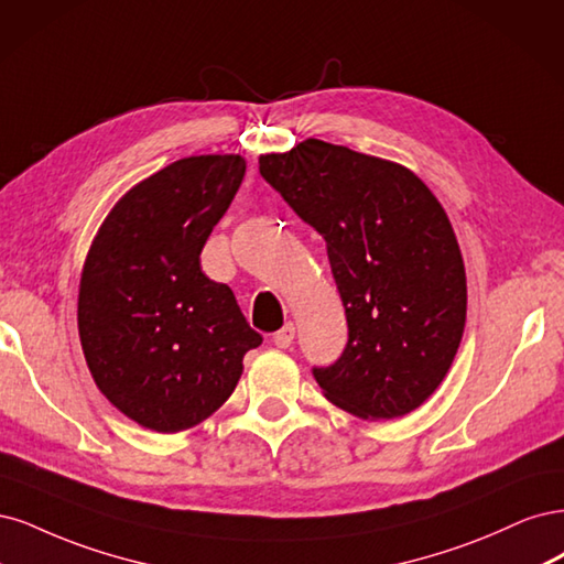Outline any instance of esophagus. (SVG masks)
<instances>
[{
	"instance_id": "esophagus-1",
	"label": "esophagus",
	"mask_w": 564,
	"mask_h": 564,
	"mask_svg": "<svg viewBox=\"0 0 564 564\" xmlns=\"http://www.w3.org/2000/svg\"><path fill=\"white\" fill-rule=\"evenodd\" d=\"M293 339H295V323H290V321L279 333H274V337H271V341H274L279 349H288L290 344H293Z\"/></svg>"
}]
</instances>
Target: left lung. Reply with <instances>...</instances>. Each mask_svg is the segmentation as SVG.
<instances>
[{"instance_id": "1", "label": "left lung", "mask_w": 564, "mask_h": 564, "mask_svg": "<svg viewBox=\"0 0 564 564\" xmlns=\"http://www.w3.org/2000/svg\"><path fill=\"white\" fill-rule=\"evenodd\" d=\"M260 175L328 246L349 341L314 368L323 395L395 420L441 387L466 323V271L438 198L410 169L316 138L262 154Z\"/></svg>"}]
</instances>
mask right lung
Masks as SVG:
<instances>
[{
	"label": "right lung",
	"instance_id": "1",
	"mask_svg": "<svg viewBox=\"0 0 564 564\" xmlns=\"http://www.w3.org/2000/svg\"><path fill=\"white\" fill-rule=\"evenodd\" d=\"M246 175L239 154L173 161L105 217L79 283V339L102 395L159 433L196 426L239 384L262 344L202 250Z\"/></svg>",
	"mask_w": 564,
	"mask_h": 564
}]
</instances>
